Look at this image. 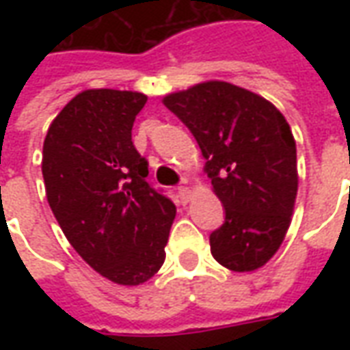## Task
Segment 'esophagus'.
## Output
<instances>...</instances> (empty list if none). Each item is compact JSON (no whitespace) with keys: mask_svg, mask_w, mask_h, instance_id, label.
<instances>
[{"mask_svg":"<svg viewBox=\"0 0 350 350\" xmlns=\"http://www.w3.org/2000/svg\"><path fill=\"white\" fill-rule=\"evenodd\" d=\"M178 193H180V197H182L183 200H185V202H187V200H189V198H191V195H193L189 187H185V185H182V187H178Z\"/></svg>","mask_w":350,"mask_h":350,"instance_id":"obj_1","label":"esophagus"}]
</instances>
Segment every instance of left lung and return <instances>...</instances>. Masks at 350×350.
<instances>
[{"mask_svg": "<svg viewBox=\"0 0 350 350\" xmlns=\"http://www.w3.org/2000/svg\"><path fill=\"white\" fill-rule=\"evenodd\" d=\"M165 107L200 146L225 223L210 234L213 258L232 271L268 262L285 238L298 191L296 142L270 100L210 80L167 95Z\"/></svg>", "mask_w": 350, "mask_h": 350, "instance_id": "obj_1", "label": "left lung"}]
</instances>
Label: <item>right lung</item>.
I'll use <instances>...</instances> for the list:
<instances>
[{
    "label": "right lung",
    "mask_w": 350,
    "mask_h": 350,
    "mask_svg": "<svg viewBox=\"0 0 350 350\" xmlns=\"http://www.w3.org/2000/svg\"><path fill=\"white\" fill-rule=\"evenodd\" d=\"M144 93L86 90L50 123L42 178L54 217L93 270L140 285L165 262L176 206L148 178L131 129Z\"/></svg>",
    "instance_id": "1"
}]
</instances>
